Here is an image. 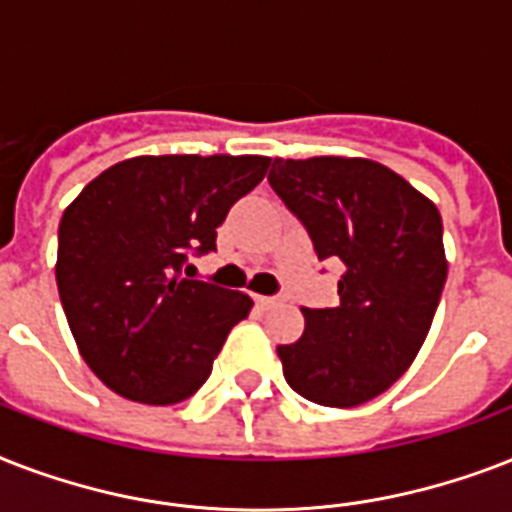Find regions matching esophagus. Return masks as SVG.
<instances>
[{"label":"esophagus","mask_w":512,"mask_h":512,"mask_svg":"<svg viewBox=\"0 0 512 512\" xmlns=\"http://www.w3.org/2000/svg\"><path fill=\"white\" fill-rule=\"evenodd\" d=\"M255 300H257V305H263V308H273V305L284 303V295H273V297H263V295H257Z\"/></svg>","instance_id":"esophagus-1"}]
</instances>
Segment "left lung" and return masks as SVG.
Wrapping results in <instances>:
<instances>
[{"mask_svg":"<svg viewBox=\"0 0 512 512\" xmlns=\"http://www.w3.org/2000/svg\"><path fill=\"white\" fill-rule=\"evenodd\" d=\"M268 183L303 223L319 260L345 265L335 308H303L305 332L279 345L284 380L321 406H358L409 369L446 284L433 201L369 159H273Z\"/></svg>","mask_w":512,"mask_h":512,"instance_id":"obj_1","label":"left lung"}]
</instances>
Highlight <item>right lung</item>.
Instances as JSON below:
<instances>
[{
	"label": "right lung",
	"instance_id": "right-lung-1",
	"mask_svg": "<svg viewBox=\"0 0 512 512\" xmlns=\"http://www.w3.org/2000/svg\"><path fill=\"white\" fill-rule=\"evenodd\" d=\"M265 156H138L63 212L55 279L84 361L108 388L167 406L207 382L252 297L183 279L217 225L268 172Z\"/></svg>",
	"mask_w": 512,
	"mask_h": 512
}]
</instances>
